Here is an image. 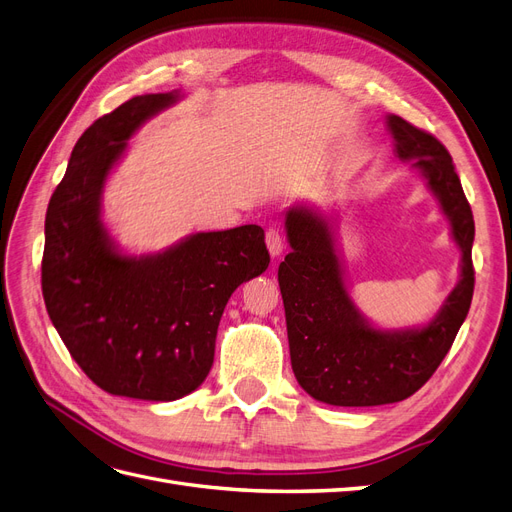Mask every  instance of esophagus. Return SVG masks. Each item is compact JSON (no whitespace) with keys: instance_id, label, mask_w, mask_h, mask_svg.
<instances>
[{"instance_id":"1","label":"esophagus","mask_w":512,"mask_h":512,"mask_svg":"<svg viewBox=\"0 0 512 512\" xmlns=\"http://www.w3.org/2000/svg\"><path fill=\"white\" fill-rule=\"evenodd\" d=\"M265 243H267V250H269V254H271L273 258L280 256V254L284 252V239H282V235H280V230L269 228L267 235H265Z\"/></svg>"}]
</instances>
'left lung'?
Instances as JSON below:
<instances>
[{
  "mask_svg": "<svg viewBox=\"0 0 512 512\" xmlns=\"http://www.w3.org/2000/svg\"><path fill=\"white\" fill-rule=\"evenodd\" d=\"M393 151L421 173L451 222L461 273L438 314L423 327H371L354 305L339 260L335 224L309 207L286 211L292 252L277 271L286 309L290 363L301 389L329 406H382L408 399L433 376L468 316L474 292V218L453 158L436 136L386 117Z\"/></svg>",
  "mask_w": 512,
  "mask_h": 512,
  "instance_id": "1",
  "label": "left lung"
}]
</instances>
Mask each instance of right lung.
<instances>
[{
  "label": "right lung",
  "instance_id": "right-lung-1",
  "mask_svg": "<svg viewBox=\"0 0 512 512\" xmlns=\"http://www.w3.org/2000/svg\"><path fill=\"white\" fill-rule=\"evenodd\" d=\"M179 98L136 96L91 123L46 209V312L72 359L111 395L175 401L196 391L213 365L230 294L269 267L256 224L194 232L143 256L123 254L104 226L108 173L130 136Z\"/></svg>",
  "mask_w": 512,
  "mask_h": 512
}]
</instances>
